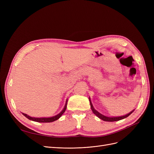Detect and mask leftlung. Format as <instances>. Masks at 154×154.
<instances>
[{"label":"left lung","mask_w":154,"mask_h":154,"mask_svg":"<svg viewBox=\"0 0 154 154\" xmlns=\"http://www.w3.org/2000/svg\"><path fill=\"white\" fill-rule=\"evenodd\" d=\"M89 101H90L91 108V110L93 112V113H94L97 116V117H98L100 119L105 121V122H117V121H119V120H121V119H125L126 118H127L128 116H129L134 111V110H133L132 111L130 112V113L126 114L125 116H119V117H107V116H104L103 114H100L99 112H97L96 110L94 109V107H93V105H92V104L91 103V101L90 97H89Z\"/></svg>","instance_id":"left-lung-1"}]
</instances>
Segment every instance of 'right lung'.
<instances>
[{"label": "right lung", "mask_w": 154, "mask_h": 154, "mask_svg": "<svg viewBox=\"0 0 154 154\" xmlns=\"http://www.w3.org/2000/svg\"><path fill=\"white\" fill-rule=\"evenodd\" d=\"M67 105V100L66 101V105H65L63 109L61 112H60L58 114L54 116H53V117H50V118H32L24 113H22V114L24 115L25 117H26L27 119H29L31 121H33V122H39V123H50V122H54V121L58 119L60 117H61L62 115L64 113V112L66 110Z\"/></svg>", "instance_id": "right-lung-1"}]
</instances>
